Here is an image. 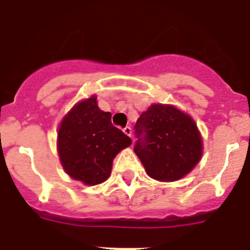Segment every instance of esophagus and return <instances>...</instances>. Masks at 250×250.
<instances>
[{"label":"esophagus","mask_w":250,"mask_h":250,"mask_svg":"<svg viewBox=\"0 0 250 250\" xmlns=\"http://www.w3.org/2000/svg\"><path fill=\"white\" fill-rule=\"evenodd\" d=\"M123 132H125V134L128 135V137H132V128L128 127V125H127V127L123 128Z\"/></svg>","instance_id":"1"}]
</instances>
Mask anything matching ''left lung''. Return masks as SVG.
<instances>
[{
	"instance_id": "8db88e82",
	"label": "left lung",
	"mask_w": 250,
	"mask_h": 250,
	"mask_svg": "<svg viewBox=\"0 0 250 250\" xmlns=\"http://www.w3.org/2000/svg\"><path fill=\"white\" fill-rule=\"evenodd\" d=\"M134 152L151 178L181 179L203 155V140L192 117L172 105L154 104L134 125Z\"/></svg>"
}]
</instances>
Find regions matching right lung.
I'll return each instance as SVG.
<instances>
[{"mask_svg": "<svg viewBox=\"0 0 250 250\" xmlns=\"http://www.w3.org/2000/svg\"><path fill=\"white\" fill-rule=\"evenodd\" d=\"M132 139L111 123V113L99 108L96 96L77 104L62 120L57 150L64 171L86 186L110 177L116 155Z\"/></svg>", "mask_w": 250, "mask_h": 250, "instance_id": "add662e5", "label": "right lung"}]
</instances>
